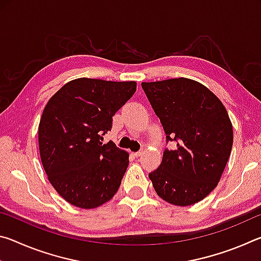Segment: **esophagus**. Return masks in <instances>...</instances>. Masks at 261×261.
Returning a JSON list of instances; mask_svg holds the SVG:
<instances>
[{
    "label": "esophagus",
    "mask_w": 261,
    "mask_h": 261,
    "mask_svg": "<svg viewBox=\"0 0 261 261\" xmlns=\"http://www.w3.org/2000/svg\"><path fill=\"white\" fill-rule=\"evenodd\" d=\"M143 149H140V151H138V152H135V153H132V155L134 156H136V158H138V156H140L141 154H143Z\"/></svg>",
    "instance_id": "obj_1"
}]
</instances>
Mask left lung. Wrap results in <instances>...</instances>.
Returning a JSON list of instances; mask_svg holds the SVG:
<instances>
[{
  "label": "left lung",
  "instance_id": "8db88e82",
  "mask_svg": "<svg viewBox=\"0 0 261 261\" xmlns=\"http://www.w3.org/2000/svg\"><path fill=\"white\" fill-rule=\"evenodd\" d=\"M141 87L176 149H165L161 165L148 174L159 197L189 206L213 191L230 156L232 124L223 103L189 78L141 83Z\"/></svg>",
  "mask_w": 261,
  "mask_h": 261
}]
</instances>
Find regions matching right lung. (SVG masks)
I'll use <instances>...</instances> for the list:
<instances>
[{
    "mask_svg": "<svg viewBox=\"0 0 261 261\" xmlns=\"http://www.w3.org/2000/svg\"><path fill=\"white\" fill-rule=\"evenodd\" d=\"M136 82L78 78L48 101L39 124V151L50 184L79 208H95L112 199L129 166V153L113 141L115 113L136 92Z\"/></svg>",
    "mask_w": 261,
    "mask_h": 261,
    "instance_id": "obj_1",
    "label": "right lung"
}]
</instances>
